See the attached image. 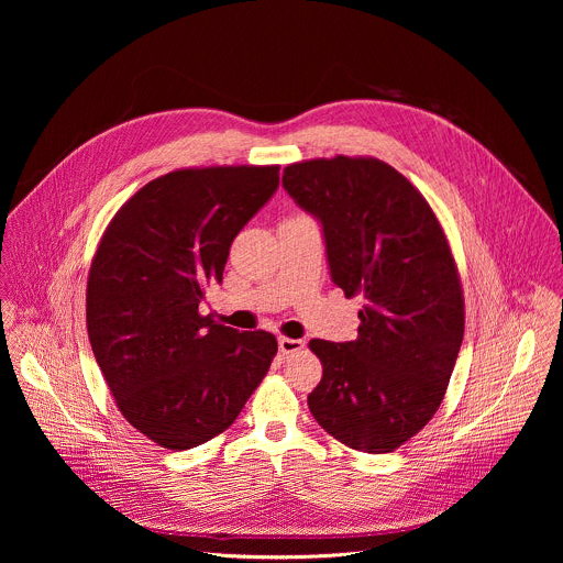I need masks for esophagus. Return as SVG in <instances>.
<instances>
[{"label":"esophagus","mask_w":563,"mask_h":563,"mask_svg":"<svg viewBox=\"0 0 563 563\" xmlns=\"http://www.w3.org/2000/svg\"><path fill=\"white\" fill-rule=\"evenodd\" d=\"M302 341L300 339H287V336H280L278 339V350H280V354H294V352H298V350H302Z\"/></svg>","instance_id":"1"}]
</instances>
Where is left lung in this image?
<instances>
[{"label": "left lung", "mask_w": 563, "mask_h": 563, "mask_svg": "<svg viewBox=\"0 0 563 563\" xmlns=\"http://www.w3.org/2000/svg\"><path fill=\"white\" fill-rule=\"evenodd\" d=\"M283 187L323 224L332 280L347 298L363 296L356 341H309L323 378L307 406L347 448L391 452L439 410L463 341V289L443 227L376 157L294 163Z\"/></svg>", "instance_id": "8db88e82"}]
</instances>
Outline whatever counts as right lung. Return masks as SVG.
Instances as JSON below:
<instances>
[{
    "instance_id": "obj_1",
    "label": "right lung",
    "mask_w": 563,
    "mask_h": 563,
    "mask_svg": "<svg viewBox=\"0 0 563 563\" xmlns=\"http://www.w3.org/2000/svg\"><path fill=\"white\" fill-rule=\"evenodd\" d=\"M278 165L159 176L109 222L87 283V330L122 417L167 450L224 432L265 378L269 332L200 313L238 231L278 189Z\"/></svg>"
}]
</instances>
